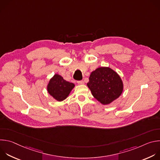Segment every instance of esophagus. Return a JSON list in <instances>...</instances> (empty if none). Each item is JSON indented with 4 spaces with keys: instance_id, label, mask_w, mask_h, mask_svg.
I'll use <instances>...</instances> for the list:
<instances>
[{
    "instance_id": "34e87169",
    "label": "esophagus",
    "mask_w": 160,
    "mask_h": 160,
    "mask_svg": "<svg viewBox=\"0 0 160 160\" xmlns=\"http://www.w3.org/2000/svg\"><path fill=\"white\" fill-rule=\"evenodd\" d=\"M77 83L79 85H83L84 83V82L83 80H80V81H77Z\"/></svg>"
}]
</instances>
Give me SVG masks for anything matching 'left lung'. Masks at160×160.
Returning a JSON list of instances; mask_svg holds the SVG:
<instances>
[{
	"mask_svg": "<svg viewBox=\"0 0 160 160\" xmlns=\"http://www.w3.org/2000/svg\"><path fill=\"white\" fill-rule=\"evenodd\" d=\"M87 86L93 96L102 104H108L122 93L123 82L120 76L108 67H101L91 73Z\"/></svg>",
	"mask_w": 160,
	"mask_h": 160,
	"instance_id": "left-lung-1",
	"label": "left lung"
}]
</instances>
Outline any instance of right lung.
<instances>
[{
  "label": "right lung",
  "instance_id": "right-lung-1",
  "mask_svg": "<svg viewBox=\"0 0 160 160\" xmlns=\"http://www.w3.org/2000/svg\"><path fill=\"white\" fill-rule=\"evenodd\" d=\"M74 87L73 83L66 81L61 76L56 74L49 81L48 91L55 99L61 101L68 96Z\"/></svg>",
  "mask_w": 160,
  "mask_h": 160
}]
</instances>
